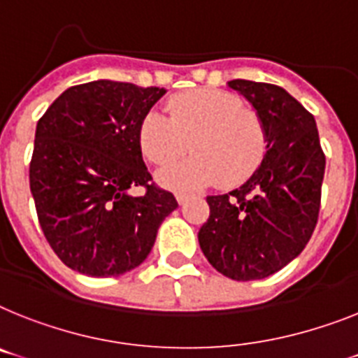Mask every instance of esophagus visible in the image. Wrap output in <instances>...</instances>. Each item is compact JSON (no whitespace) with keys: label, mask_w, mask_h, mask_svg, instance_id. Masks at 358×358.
<instances>
[{"label":"esophagus","mask_w":358,"mask_h":358,"mask_svg":"<svg viewBox=\"0 0 358 358\" xmlns=\"http://www.w3.org/2000/svg\"><path fill=\"white\" fill-rule=\"evenodd\" d=\"M177 201H179V205H185L186 201L190 199L192 194H186V192H177Z\"/></svg>","instance_id":"obj_1"}]
</instances>
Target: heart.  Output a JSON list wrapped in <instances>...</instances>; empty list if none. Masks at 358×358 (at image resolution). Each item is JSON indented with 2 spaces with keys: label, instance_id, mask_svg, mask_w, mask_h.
Returning a JSON list of instances; mask_svg holds the SVG:
<instances>
[{
  "label": "heart",
  "instance_id": "heart-1",
  "mask_svg": "<svg viewBox=\"0 0 358 358\" xmlns=\"http://www.w3.org/2000/svg\"><path fill=\"white\" fill-rule=\"evenodd\" d=\"M168 115L150 111L138 126L141 150L153 164L172 166L190 146L196 150L179 166L161 173L168 186L190 188L214 179L223 186L247 181L267 153V129L254 109L234 93L196 90L168 102Z\"/></svg>",
  "mask_w": 358,
  "mask_h": 358
}]
</instances>
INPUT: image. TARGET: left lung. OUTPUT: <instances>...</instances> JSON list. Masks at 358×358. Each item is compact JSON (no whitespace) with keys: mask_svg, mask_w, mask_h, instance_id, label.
Segmentation results:
<instances>
[{"mask_svg":"<svg viewBox=\"0 0 358 358\" xmlns=\"http://www.w3.org/2000/svg\"><path fill=\"white\" fill-rule=\"evenodd\" d=\"M267 129V153L247 182L208 196L210 215L199 247L223 276L238 282L267 278L306 249L320 212L326 155L315 117L283 87L230 80Z\"/></svg>","mask_w":358,"mask_h":358,"instance_id":"left-lung-1","label":"left lung"}]
</instances>
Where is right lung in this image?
<instances>
[{"label":"right lung","instance_id":"obj_1","mask_svg":"<svg viewBox=\"0 0 358 358\" xmlns=\"http://www.w3.org/2000/svg\"><path fill=\"white\" fill-rule=\"evenodd\" d=\"M166 90L94 80L73 85L38 120L29 181L56 256L94 278L138 267L177 208L152 182L138 126ZM143 185L135 198L129 188Z\"/></svg>","mask_w":358,"mask_h":358}]
</instances>
